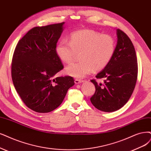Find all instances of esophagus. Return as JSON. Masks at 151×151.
Segmentation results:
<instances>
[{
  "instance_id": "esophagus-1",
  "label": "esophagus",
  "mask_w": 151,
  "mask_h": 151,
  "mask_svg": "<svg viewBox=\"0 0 151 151\" xmlns=\"http://www.w3.org/2000/svg\"><path fill=\"white\" fill-rule=\"evenodd\" d=\"M83 82H84V80H78V79H75V84H79V83H83Z\"/></svg>"
}]
</instances>
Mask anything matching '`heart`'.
<instances>
[{
	"label": "heart",
	"mask_w": 151,
	"mask_h": 151,
	"mask_svg": "<svg viewBox=\"0 0 151 151\" xmlns=\"http://www.w3.org/2000/svg\"><path fill=\"white\" fill-rule=\"evenodd\" d=\"M115 51L114 38L93 30L76 31L71 35L70 41L61 40L56 47L58 58L70 63L76 53L80 52V61L66 67V74L76 78H83L94 70L104 68L109 63Z\"/></svg>",
	"instance_id": "heart-1"
}]
</instances>
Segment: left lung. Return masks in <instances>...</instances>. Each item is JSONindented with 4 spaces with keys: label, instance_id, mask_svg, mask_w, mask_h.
I'll list each match as a JSON object with an SVG mask.
<instances>
[{
    "label": "left lung",
    "instance_id": "obj_1",
    "mask_svg": "<svg viewBox=\"0 0 151 151\" xmlns=\"http://www.w3.org/2000/svg\"><path fill=\"white\" fill-rule=\"evenodd\" d=\"M116 35L118 40L113 57L96 76L98 79H104L103 84L91 80L96 88L91 102L104 112H113L123 106L129 99L137 81L138 68L134 47L124 32L117 29Z\"/></svg>",
    "mask_w": 151,
    "mask_h": 151
}]
</instances>
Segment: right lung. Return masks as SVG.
<instances>
[{
	"instance_id": "add662e5",
	"label": "right lung",
	"mask_w": 151,
	"mask_h": 151,
	"mask_svg": "<svg viewBox=\"0 0 151 151\" xmlns=\"http://www.w3.org/2000/svg\"><path fill=\"white\" fill-rule=\"evenodd\" d=\"M65 22L36 27L22 37L15 47L12 78L27 106L37 113L52 111L63 102L75 85L71 76L54 78L63 66L56 54Z\"/></svg>"
}]
</instances>
